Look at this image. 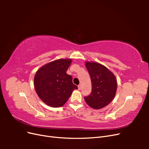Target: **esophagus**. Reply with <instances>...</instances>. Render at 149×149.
<instances>
[{
  "label": "esophagus",
  "instance_id": "obj_1",
  "mask_svg": "<svg viewBox=\"0 0 149 149\" xmlns=\"http://www.w3.org/2000/svg\"><path fill=\"white\" fill-rule=\"evenodd\" d=\"M78 89H79V90H81V84H79V85L78 86Z\"/></svg>",
  "mask_w": 149,
  "mask_h": 149
}]
</instances>
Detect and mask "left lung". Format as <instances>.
<instances>
[{"instance_id":"obj_1","label":"left lung","mask_w":149,"mask_h":149,"mask_svg":"<svg viewBox=\"0 0 149 149\" xmlns=\"http://www.w3.org/2000/svg\"><path fill=\"white\" fill-rule=\"evenodd\" d=\"M85 66L91 77L92 91L84 100L94 109L106 107L115 97L118 82L114 73L99 63L86 61Z\"/></svg>"}]
</instances>
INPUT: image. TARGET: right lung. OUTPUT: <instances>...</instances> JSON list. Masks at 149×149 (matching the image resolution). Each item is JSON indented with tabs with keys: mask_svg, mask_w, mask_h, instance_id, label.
I'll return each mask as SVG.
<instances>
[{
	"mask_svg": "<svg viewBox=\"0 0 149 149\" xmlns=\"http://www.w3.org/2000/svg\"><path fill=\"white\" fill-rule=\"evenodd\" d=\"M72 62L70 58L58 59L42 66L34 77V87L38 97L52 107L63 106L78 87L66 73Z\"/></svg>",
	"mask_w": 149,
	"mask_h": 149,
	"instance_id": "right-lung-1",
	"label": "right lung"
}]
</instances>
